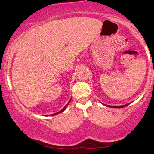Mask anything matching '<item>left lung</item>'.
Segmentation results:
<instances>
[{
	"label": "left lung",
	"mask_w": 154,
	"mask_h": 154,
	"mask_svg": "<svg viewBox=\"0 0 154 154\" xmlns=\"http://www.w3.org/2000/svg\"><path fill=\"white\" fill-rule=\"evenodd\" d=\"M128 105H125V106H111V107H114V108H122V107H125L127 106Z\"/></svg>",
	"instance_id": "8db88e82"
}]
</instances>
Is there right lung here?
<instances>
[{"instance_id":"obj_1","label":"right lung","mask_w":154,"mask_h":154,"mask_svg":"<svg viewBox=\"0 0 154 154\" xmlns=\"http://www.w3.org/2000/svg\"><path fill=\"white\" fill-rule=\"evenodd\" d=\"M70 101H71V100H69V102H70ZM69 103H68V104H69ZM68 104H67V105H66V106H64V107H63V109H62V110H61V111H59V112L56 113V114H54V115H55V114H59V113H61V112H63V111L65 110V109H66V106H68Z\"/></svg>"}]
</instances>
